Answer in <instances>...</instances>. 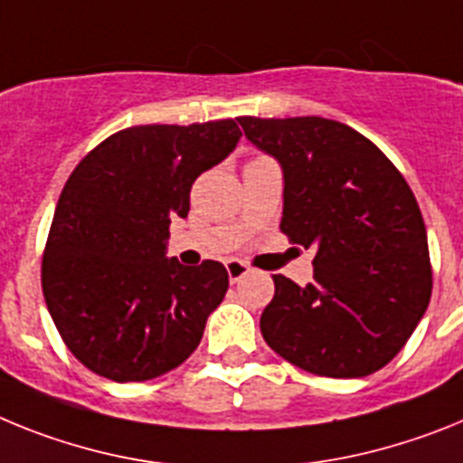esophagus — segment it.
Masks as SVG:
<instances>
[{
    "mask_svg": "<svg viewBox=\"0 0 463 463\" xmlns=\"http://www.w3.org/2000/svg\"><path fill=\"white\" fill-rule=\"evenodd\" d=\"M226 270H228V279H231V284H235V281H240L244 275H247L249 265L242 263V260L231 259L226 260Z\"/></svg>",
    "mask_w": 463,
    "mask_h": 463,
    "instance_id": "esophagus-1",
    "label": "esophagus"
}]
</instances>
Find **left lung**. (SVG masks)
I'll return each mask as SVG.
<instances>
[{
    "label": "left lung",
    "instance_id": "1",
    "mask_svg": "<svg viewBox=\"0 0 463 463\" xmlns=\"http://www.w3.org/2000/svg\"><path fill=\"white\" fill-rule=\"evenodd\" d=\"M240 126L284 172L281 232L315 247V281L275 275L260 333L281 359L324 377H364L403 349L431 300L420 204L392 160L345 123L298 116Z\"/></svg>",
    "mask_w": 463,
    "mask_h": 463
}]
</instances>
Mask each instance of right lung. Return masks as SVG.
Returning a JSON list of instances; mask_svg holds the SVG:
<instances>
[{"label": "right lung", "mask_w": 463, "mask_h": 463, "mask_svg": "<svg viewBox=\"0 0 463 463\" xmlns=\"http://www.w3.org/2000/svg\"><path fill=\"white\" fill-rule=\"evenodd\" d=\"M232 118L135 126L107 137L60 193L42 260V288L64 345L114 382L154 380L203 340L228 291L219 260L167 259L191 186L240 142Z\"/></svg>", "instance_id": "right-lung-1"}]
</instances>
